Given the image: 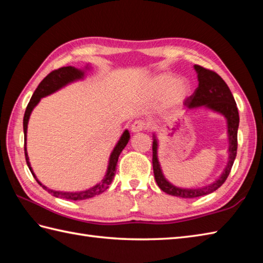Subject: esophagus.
Here are the masks:
<instances>
[{"label": "esophagus", "instance_id": "obj_1", "mask_svg": "<svg viewBox=\"0 0 263 263\" xmlns=\"http://www.w3.org/2000/svg\"><path fill=\"white\" fill-rule=\"evenodd\" d=\"M144 128H146V123H144L143 121H140V120L135 121L131 124V132H133V133L143 131Z\"/></svg>", "mask_w": 263, "mask_h": 263}]
</instances>
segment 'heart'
<instances>
[{"mask_svg": "<svg viewBox=\"0 0 263 263\" xmlns=\"http://www.w3.org/2000/svg\"><path fill=\"white\" fill-rule=\"evenodd\" d=\"M152 91L161 95L160 104L161 107L170 109L181 106L190 95V83L185 79H176L172 73H160L156 76L150 83Z\"/></svg>", "mask_w": 263, "mask_h": 263, "instance_id": "1", "label": "heart"}]
</instances>
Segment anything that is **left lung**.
I'll use <instances>...</instances> for the list:
<instances>
[{
    "instance_id": "left-lung-1",
    "label": "left lung",
    "mask_w": 263,
    "mask_h": 263,
    "mask_svg": "<svg viewBox=\"0 0 263 263\" xmlns=\"http://www.w3.org/2000/svg\"><path fill=\"white\" fill-rule=\"evenodd\" d=\"M194 70L198 74L199 86L194 93L185 100V106L189 109H197L203 107L215 113L222 115L227 122L228 136V161L222 171L221 175L209 185L197 189H184L175 186L165 177L158 160V140L154 133L153 141V167L155 180L161 191L178 198H198L212 193L220 187L228 177L236 157L237 152V130L239 124V116L237 106L230 88L226 82L216 72L206 70L200 65H194Z\"/></svg>"
}]
</instances>
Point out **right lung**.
<instances>
[{"label":"right lung","instance_id":"1","mask_svg":"<svg viewBox=\"0 0 263 263\" xmlns=\"http://www.w3.org/2000/svg\"><path fill=\"white\" fill-rule=\"evenodd\" d=\"M86 70H89V65H87L85 70L81 69H77L74 66H63L59 70H54L49 73L47 77L44 78V80L39 83L37 89L33 92L32 97L30 99L29 104H28L26 111H25V116H24V133H25V156H26V161L27 165L29 167V170L31 172V174L33 175V177L36 178L37 183L41 185L43 189H45L46 191H48L52 195L57 198H62V199H68V200H86L89 198L96 197V195L103 193L104 191H106L110 185L111 181L115 176L116 173V164L117 160H119L120 155L122 153V150L125 148V146L127 144L128 140H130V133H128L127 130H125L123 132V135L121 136L120 140L117 141L116 146L114 147L113 152H111L110 156H109V160H108V166H107V171H106V174L104 176V178L100 181L96 185L85 190V191H79V192H63V191H54V190H51L46 187L44 184H42L37 180L36 175L33 174V171L31 168L30 161H29V157H28L27 154V128H28V122H29V117L32 109L36 107L37 104L41 102V99L43 97H46L48 95H52L55 91L60 90L61 88L65 87L66 85H69L71 82H74L77 80H81L85 77V72Z\"/></svg>","mask_w":263,"mask_h":263}]
</instances>
